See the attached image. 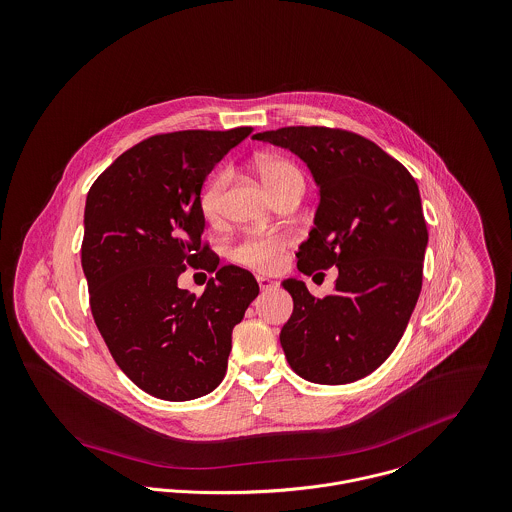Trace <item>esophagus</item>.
Listing matches in <instances>:
<instances>
[{
    "label": "esophagus",
    "mask_w": 512,
    "mask_h": 512,
    "mask_svg": "<svg viewBox=\"0 0 512 512\" xmlns=\"http://www.w3.org/2000/svg\"><path fill=\"white\" fill-rule=\"evenodd\" d=\"M257 283L261 286V290H269V288H277V286H279L277 281L267 279V277H257Z\"/></svg>",
    "instance_id": "1"
}]
</instances>
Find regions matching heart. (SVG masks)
Returning <instances> with one entry per match:
<instances>
[{
	"label": "heart",
	"mask_w": 512,
	"mask_h": 512,
	"mask_svg": "<svg viewBox=\"0 0 512 512\" xmlns=\"http://www.w3.org/2000/svg\"><path fill=\"white\" fill-rule=\"evenodd\" d=\"M265 186L275 196L290 180L302 178L298 169L279 157H263L255 163ZM229 174L218 172L200 192V212L206 220H216L222 206V196L228 184ZM288 245L286 235H245L231 249V259L243 267L255 269L259 273H273L283 263V253Z\"/></svg>",
	"instance_id": "obj_1"
}]
</instances>
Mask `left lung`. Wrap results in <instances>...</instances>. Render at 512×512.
I'll list each match as a JSON object with an SVG mask.
<instances>
[{
  "instance_id": "1",
  "label": "left lung",
  "mask_w": 512,
  "mask_h": 512,
  "mask_svg": "<svg viewBox=\"0 0 512 512\" xmlns=\"http://www.w3.org/2000/svg\"><path fill=\"white\" fill-rule=\"evenodd\" d=\"M290 149L312 172L320 204L298 271L338 267L334 294L316 298L286 279L294 310L281 330L302 379L345 385L373 373L397 347L422 288L428 229L418 184L373 141L332 127H281L253 135Z\"/></svg>"
}]
</instances>
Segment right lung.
Wrapping results in <instances>:
<instances>
[{
  "instance_id": "obj_1",
  "label": "right lung",
  "mask_w": 512,
  "mask_h": 512,
  "mask_svg": "<svg viewBox=\"0 0 512 512\" xmlns=\"http://www.w3.org/2000/svg\"><path fill=\"white\" fill-rule=\"evenodd\" d=\"M253 129L153 135L92 184L82 269L94 322L117 367L145 393L192 400L224 379L231 332L259 294L255 277L202 241L206 176ZM190 264L216 272L200 296L177 288Z\"/></svg>"
}]
</instances>
